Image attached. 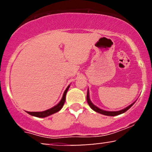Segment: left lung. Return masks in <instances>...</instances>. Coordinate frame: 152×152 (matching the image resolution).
<instances>
[{"label": "left lung", "instance_id": "obj_1", "mask_svg": "<svg viewBox=\"0 0 152 152\" xmlns=\"http://www.w3.org/2000/svg\"><path fill=\"white\" fill-rule=\"evenodd\" d=\"M86 99H87V102H88V105H89L90 107L91 108V109H93L94 111H95L96 112L99 113V114H102L103 115H106V116H117V115L121 114H123V113L126 112L127 110L129 109L130 108L134 105V103H135V102L133 103V104H131V105H129V106H127V107L125 108V109H122V110H120V111H104V110H102V109H99V108L97 107V106H96L93 104V103L91 102L90 98H89V92H88V91H87Z\"/></svg>", "mask_w": 152, "mask_h": 152}]
</instances>
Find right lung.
<instances>
[{"label": "right lung", "mask_w": 152, "mask_h": 152, "mask_svg": "<svg viewBox=\"0 0 152 152\" xmlns=\"http://www.w3.org/2000/svg\"><path fill=\"white\" fill-rule=\"evenodd\" d=\"M69 86H70V85H69V86H68L67 88H66V89L65 90V91H64V95H63V97H62L61 100L60 101V102H59L57 105L53 106V108H51V109H50L46 110V111H39V112H30V111H27V113L28 114L31 115V116H36V117L44 118V117H46V116H50V115L58 112V111H59L61 109L63 106H64V103H65L66 95V93H67L68 90H69Z\"/></svg>", "instance_id": "obj_1"}]
</instances>
